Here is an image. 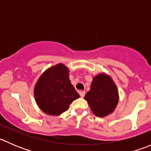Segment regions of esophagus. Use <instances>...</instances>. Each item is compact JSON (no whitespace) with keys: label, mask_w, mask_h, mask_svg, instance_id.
<instances>
[{"label":"esophagus","mask_w":151,"mask_h":151,"mask_svg":"<svg viewBox=\"0 0 151 151\" xmlns=\"http://www.w3.org/2000/svg\"><path fill=\"white\" fill-rule=\"evenodd\" d=\"M80 96L83 97H83H84L85 95V92L84 91H80Z\"/></svg>","instance_id":"esophagus-1"}]
</instances>
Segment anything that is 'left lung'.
Segmentation results:
<instances>
[{
    "label": "left lung",
    "mask_w": 151,
    "mask_h": 151,
    "mask_svg": "<svg viewBox=\"0 0 151 151\" xmlns=\"http://www.w3.org/2000/svg\"><path fill=\"white\" fill-rule=\"evenodd\" d=\"M85 99L96 116L104 117L111 113L118 104V90L109 76L99 74L93 78Z\"/></svg>",
    "instance_id": "obj_1"
}]
</instances>
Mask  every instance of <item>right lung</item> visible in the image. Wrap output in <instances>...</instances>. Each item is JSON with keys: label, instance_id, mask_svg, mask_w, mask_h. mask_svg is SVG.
Wrapping results in <instances>:
<instances>
[{"label": "right lung", "instance_id": "1", "mask_svg": "<svg viewBox=\"0 0 151 151\" xmlns=\"http://www.w3.org/2000/svg\"><path fill=\"white\" fill-rule=\"evenodd\" d=\"M37 104L43 112L58 115L80 97L68 78V70L58 64L47 69L38 80L34 89Z\"/></svg>", "mask_w": 151, "mask_h": 151}]
</instances>
